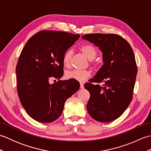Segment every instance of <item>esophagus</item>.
Here are the masks:
<instances>
[{
  "mask_svg": "<svg viewBox=\"0 0 151 151\" xmlns=\"http://www.w3.org/2000/svg\"><path fill=\"white\" fill-rule=\"evenodd\" d=\"M80 85H81V89H84V84H83L82 82H81V83H80Z\"/></svg>",
  "mask_w": 151,
  "mask_h": 151,
  "instance_id": "1",
  "label": "esophagus"
}]
</instances>
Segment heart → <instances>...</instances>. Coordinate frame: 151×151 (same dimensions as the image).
<instances>
[{"label": "heart", "mask_w": 151, "mask_h": 151, "mask_svg": "<svg viewBox=\"0 0 151 151\" xmlns=\"http://www.w3.org/2000/svg\"><path fill=\"white\" fill-rule=\"evenodd\" d=\"M80 50L87 57V58L89 61L93 60L95 58L96 56H97V50H96L95 48L93 46H92L91 45H82L80 47ZM72 54L73 52L71 50H67L65 54H64L63 57V63L64 66L68 67L70 65ZM89 75H90V73H89L88 70H86L74 69L67 71L65 73V77L67 79H73L80 82L84 81L86 78L89 77Z\"/></svg>", "instance_id": "b5f03b06"}]
</instances>
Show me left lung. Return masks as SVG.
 <instances>
[{
    "instance_id": "1",
    "label": "left lung",
    "mask_w": 151,
    "mask_h": 151,
    "mask_svg": "<svg viewBox=\"0 0 151 151\" xmlns=\"http://www.w3.org/2000/svg\"><path fill=\"white\" fill-rule=\"evenodd\" d=\"M82 38L99 47L104 63L91 79L96 84H84L90 93L88 111L97 121H112L123 114L132 99L137 71L133 50L117 34H86Z\"/></svg>"
}]
</instances>
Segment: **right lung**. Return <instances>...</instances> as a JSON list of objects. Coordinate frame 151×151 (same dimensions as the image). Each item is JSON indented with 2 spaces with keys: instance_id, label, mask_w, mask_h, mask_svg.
<instances>
[{
  "instance_id": "1",
  "label": "right lung",
  "mask_w": 151,
  "mask_h": 151,
  "mask_svg": "<svg viewBox=\"0 0 151 151\" xmlns=\"http://www.w3.org/2000/svg\"><path fill=\"white\" fill-rule=\"evenodd\" d=\"M79 37L78 34L43 30L32 36L22 50L15 70L17 93L34 120L45 123L56 120L67 99L79 89L76 80L50 83L62 77L64 54Z\"/></svg>"
}]
</instances>
